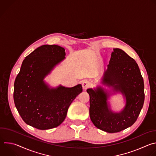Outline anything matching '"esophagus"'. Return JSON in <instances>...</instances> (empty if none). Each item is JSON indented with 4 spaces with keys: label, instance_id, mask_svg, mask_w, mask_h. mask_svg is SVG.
Returning a JSON list of instances; mask_svg holds the SVG:
<instances>
[{
    "label": "esophagus",
    "instance_id": "esophagus-1",
    "mask_svg": "<svg viewBox=\"0 0 156 156\" xmlns=\"http://www.w3.org/2000/svg\"><path fill=\"white\" fill-rule=\"evenodd\" d=\"M90 82L89 81H87V80H84V81H83V83H82V87H83V90H86L87 88H88L90 86Z\"/></svg>",
    "mask_w": 156,
    "mask_h": 156
}]
</instances>
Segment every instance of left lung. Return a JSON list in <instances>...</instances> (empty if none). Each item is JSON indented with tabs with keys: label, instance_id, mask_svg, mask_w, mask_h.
<instances>
[{
	"label": "left lung",
	"instance_id": "left-lung-1",
	"mask_svg": "<svg viewBox=\"0 0 156 156\" xmlns=\"http://www.w3.org/2000/svg\"><path fill=\"white\" fill-rule=\"evenodd\" d=\"M101 86L86 90L90 95V119L98 128L107 133H117L131 125L137 120L144 101V81L136 61L123 50L114 49L109 64L104 69ZM121 93L126 105L119 112L111 109V95Z\"/></svg>",
	"mask_w": 156,
	"mask_h": 156
}]
</instances>
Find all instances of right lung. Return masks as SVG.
Instances as JSON below:
<instances>
[{"mask_svg":"<svg viewBox=\"0 0 156 156\" xmlns=\"http://www.w3.org/2000/svg\"><path fill=\"white\" fill-rule=\"evenodd\" d=\"M65 57L63 48L43 45L22 62L14 83L13 99L27 124L42 130L58 126L66 118L72 102L83 91L81 84L52 87L44 81Z\"/></svg>","mask_w":156,"mask_h":156,"instance_id":"add662e5","label":"right lung"}]
</instances>
